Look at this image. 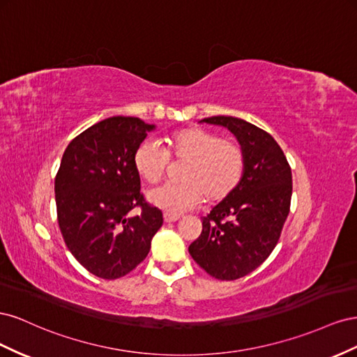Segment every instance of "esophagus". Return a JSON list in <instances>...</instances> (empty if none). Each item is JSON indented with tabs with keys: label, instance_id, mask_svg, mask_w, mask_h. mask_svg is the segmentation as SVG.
Here are the masks:
<instances>
[{
	"label": "esophagus",
	"instance_id": "obj_1",
	"mask_svg": "<svg viewBox=\"0 0 357 357\" xmlns=\"http://www.w3.org/2000/svg\"><path fill=\"white\" fill-rule=\"evenodd\" d=\"M165 221L166 222H175L179 220V215H175V213H169V212H165Z\"/></svg>",
	"mask_w": 357,
	"mask_h": 357
}]
</instances>
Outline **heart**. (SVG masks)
<instances>
[{
    "label": "heart",
    "mask_w": 357,
    "mask_h": 357,
    "mask_svg": "<svg viewBox=\"0 0 357 357\" xmlns=\"http://www.w3.org/2000/svg\"><path fill=\"white\" fill-rule=\"evenodd\" d=\"M169 158L185 161L179 170L181 182L152 190V205L169 213H182L206 203H220L236 191L245 173V151L235 139L220 137L202 127H187L166 139V151L155 140H144L136 148L133 165L146 184L155 185L166 176Z\"/></svg>",
    "instance_id": "heart-1"
}]
</instances>
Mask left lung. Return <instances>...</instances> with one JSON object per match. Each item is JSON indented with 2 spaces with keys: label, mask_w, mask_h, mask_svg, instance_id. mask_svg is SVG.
Segmentation results:
<instances>
[{
  "label": "left lung",
  "mask_w": 357,
  "mask_h": 357,
  "mask_svg": "<svg viewBox=\"0 0 357 357\" xmlns=\"http://www.w3.org/2000/svg\"><path fill=\"white\" fill-rule=\"evenodd\" d=\"M208 124L227 127L245 151V173L236 191L202 218L200 236L188 251L211 277H245L277 245L291 202V169L275 139L250 122L211 116Z\"/></svg>",
  "instance_id": "1"
}]
</instances>
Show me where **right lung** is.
<instances>
[{
    "label": "right lung",
    "instance_id": "obj_1",
    "mask_svg": "<svg viewBox=\"0 0 357 357\" xmlns=\"http://www.w3.org/2000/svg\"><path fill=\"white\" fill-rule=\"evenodd\" d=\"M152 128L133 116L103 119L71 140L61 160L55 176L61 235L98 278L116 280L133 271L162 226V212L140 192L133 165L136 148Z\"/></svg>",
    "mask_w": 357,
    "mask_h": 357
}]
</instances>
